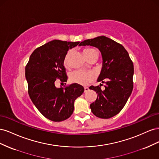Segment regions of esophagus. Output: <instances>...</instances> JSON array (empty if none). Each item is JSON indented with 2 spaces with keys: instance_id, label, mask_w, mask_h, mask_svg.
<instances>
[{
  "instance_id": "obj_1",
  "label": "esophagus",
  "mask_w": 159,
  "mask_h": 159,
  "mask_svg": "<svg viewBox=\"0 0 159 159\" xmlns=\"http://www.w3.org/2000/svg\"><path fill=\"white\" fill-rule=\"evenodd\" d=\"M89 88L88 87H84V92L85 93H86V92H88V91H89Z\"/></svg>"
}]
</instances>
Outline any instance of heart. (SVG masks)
I'll use <instances>...</instances> for the list:
<instances>
[{
  "instance_id": "obj_1",
  "label": "heart",
  "mask_w": 159,
  "mask_h": 159,
  "mask_svg": "<svg viewBox=\"0 0 159 159\" xmlns=\"http://www.w3.org/2000/svg\"><path fill=\"white\" fill-rule=\"evenodd\" d=\"M94 50H95L92 48H86L84 50V54H88V52ZM68 54H67L64 60V65L65 66H68ZM91 78H92V74L89 73V72L84 71L82 70H75L70 75V80L72 82L81 85H84L88 83Z\"/></svg>"
}]
</instances>
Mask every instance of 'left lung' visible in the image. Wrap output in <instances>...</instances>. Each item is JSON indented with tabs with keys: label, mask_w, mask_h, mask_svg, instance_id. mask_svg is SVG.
Returning a JSON list of instances; mask_svg holds the SVG:
<instances>
[{
	"label": "left lung",
	"mask_w": 159,
	"mask_h": 159,
	"mask_svg": "<svg viewBox=\"0 0 159 159\" xmlns=\"http://www.w3.org/2000/svg\"><path fill=\"white\" fill-rule=\"evenodd\" d=\"M79 46L95 47L102 54V68L98 81L106 85L104 90L100 88L102 84L100 86L89 88L98 93L97 99L90 105V108L96 117L102 119L112 117L121 111L132 93L133 62L121 44L106 36L84 40Z\"/></svg>",
	"instance_id": "8db88e82"
}]
</instances>
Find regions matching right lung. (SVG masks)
Wrapping results in <instances>:
<instances>
[{
    "label": "right lung",
    "mask_w": 159,
    "mask_h": 159,
    "mask_svg": "<svg viewBox=\"0 0 159 159\" xmlns=\"http://www.w3.org/2000/svg\"><path fill=\"white\" fill-rule=\"evenodd\" d=\"M80 42L54 40L38 48L31 54L25 68L28 94L32 103L44 116L52 121L60 122L69 118L74 112L75 100L84 88L72 84L65 88H56L58 78L66 82L64 60L67 52Z\"/></svg>",
    "instance_id": "obj_1"
}]
</instances>
